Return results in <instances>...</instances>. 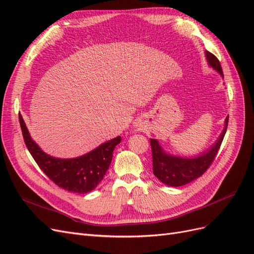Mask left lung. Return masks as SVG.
<instances>
[{
  "label": "left lung",
  "mask_w": 254,
  "mask_h": 254,
  "mask_svg": "<svg viewBox=\"0 0 254 254\" xmlns=\"http://www.w3.org/2000/svg\"><path fill=\"white\" fill-rule=\"evenodd\" d=\"M205 56L209 64L224 76L219 60L214 54L205 52ZM229 119H226V126L219 139L213 147L207 152L196 158H179L167 155L163 151L157 140L150 139V146L152 151V168L153 174L157 178L170 187H181L202 176L207 168L211 166L213 161L217 156L220 145L224 140L227 131Z\"/></svg>",
  "instance_id": "1"
}]
</instances>
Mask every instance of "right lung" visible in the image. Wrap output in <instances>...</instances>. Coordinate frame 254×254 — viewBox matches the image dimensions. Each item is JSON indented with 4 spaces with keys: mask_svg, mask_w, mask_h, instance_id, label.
I'll list each match as a JSON object with an SVG mask.
<instances>
[{
    "mask_svg": "<svg viewBox=\"0 0 254 254\" xmlns=\"http://www.w3.org/2000/svg\"><path fill=\"white\" fill-rule=\"evenodd\" d=\"M19 121L26 147L38 166L56 186L72 193L86 194L98 186L110 166L115 146L122 141L121 136H118L84 156L57 159L43 152L32 140L21 114Z\"/></svg>",
    "mask_w": 254,
    "mask_h": 254,
    "instance_id": "1",
    "label": "right lung"
}]
</instances>
